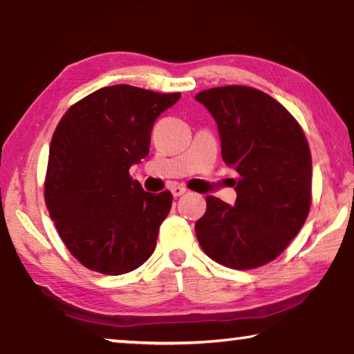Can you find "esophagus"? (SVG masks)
Listing matches in <instances>:
<instances>
[{
    "mask_svg": "<svg viewBox=\"0 0 354 354\" xmlns=\"http://www.w3.org/2000/svg\"><path fill=\"white\" fill-rule=\"evenodd\" d=\"M185 192H187V189L183 187V185H173V187H171L173 196H181V195L185 194Z\"/></svg>",
    "mask_w": 354,
    "mask_h": 354,
    "instance_id": "esophagus-1",
    "label": "esophagus"
}]
</instances>
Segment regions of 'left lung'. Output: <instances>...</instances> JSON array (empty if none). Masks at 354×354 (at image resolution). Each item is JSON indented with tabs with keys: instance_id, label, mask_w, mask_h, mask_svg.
I'll return each instance as SVG.
<instances>
[{
	"instance_id": "left-lung-1",
	"label": "left lung",
	"mask_w": 354,
	"mask_h": 354,
	"mask_svg": "<svg viewBox=\"0 0 354 354\" xmlns=\"http://www.w3.org/2000/svg\"><path fill=\"white\" fill-rule=\"evenodd\" d=\"M195 100L217 122L221 158L239 175L234 206L206 196L196 237L221 266L261 267L283 253L308 218L313 159L306 136L283 104L253 87H215Z\"/></svg>"
}]
</instances>
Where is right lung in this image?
Listing matches in <instances>:
<instances>
[{"instance_id": "1", "label": "right lung", "mask_w": 354, "mask_h": 354, "mask_svg": "<svg viewBox=\"0 0 354 354\" xmlns=\"http://www.w3.org/2000/svg\"><path fill=\"white\" fill-rule=\"evenodd\" d=\"M179 98L118 84L87 95L59 122L45 203L65 247L84 267L123 274L153 254L173 196L145 192L129 169L149 153L156 118Z\"/></svg>"}]
</instances>
